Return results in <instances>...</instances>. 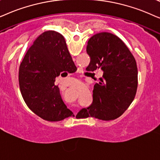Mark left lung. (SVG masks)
I'll use <instances>...</instances> for the list:
<instances>
[{"instance_id":"1","label":"left lung","mask_w":160,"mask_h":160,"mask_svg":"<svg viewBox=\"0 0 160 160\" xmlns=\"http://www.w3.org/2000/svg\"><path fill=\"white\" fill-rule=\"evenodd\" d=\"M86 51L91 58L87 71H103L93 91V102L78 115L113 120L125 112L135 99L138 88V67L126 44L114 34L102 32L89 39Z\"/></svg>"}]
</instances>
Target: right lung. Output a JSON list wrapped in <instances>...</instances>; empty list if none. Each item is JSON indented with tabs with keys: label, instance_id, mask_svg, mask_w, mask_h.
<instances>
[{
	"label": "right lung",
	"instance_id": "obj_1",
	"mask_svg": "<svg viewBox=\"0 0 160 160\" xmlns=\"http://www.w3.org/2000/svg\"><path fill=\"white\" fill-rule=\"evenodd\" d=\"M75 65L61 33H42L27 51L19 69L23 99L36 115L48 121H59L73 112L63 102L55 78Z\"/></svg>",
	"mask_w": 160,
	"mask_h": 160
}]
</instances>
